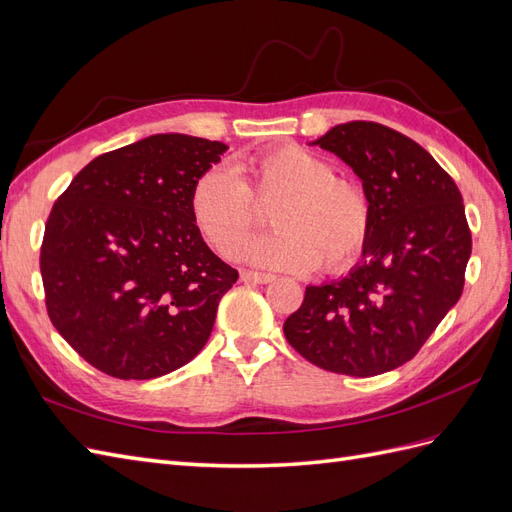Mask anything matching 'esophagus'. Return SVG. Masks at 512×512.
I'll list each match as a JSON object with an SVG mask.
<instances>
[{"label": "esophagus", "instance_id": "1", "mask_svg": "<svg viewBox=\"0 0 512 512\" xmlns=\"http://www.w3.org/2000/svg\"><path fill=\"white\" fill-rule=\"evenodd\" d=\"M240 279H242L244 283H259V285L272 283V281H274L272 274H266V272H251V270H242V272H240Z\"/></svg>", "mask_w": 512, "mask_h": 512}]
</instances>
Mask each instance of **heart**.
Instances as JSON below:
<instances>
[{"label": "heart", "instance_id": "1", "mask_svg": "<svg viewBox=\"0 0 512 512\" xmlns=\"http://www.w3.org/2000/svg\"><path fill=\"white\" fill-rule=\"evenodd\" d=\"M190 216L205 242L233 257L272 207L277 229L244 251L255 266L311 272L322 261L329 272L348 268L370 238L372 209L355 183L335 179L333 166L296 144L244 157L227 168H209L190 190Z\"/></svg>", "mask_w": 512, "mask_h": 512}]
</instances>
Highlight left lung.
Returning <instances> with one entry per match:
<instances>
[{"mask_svg":"<svg viewBox=\"0 0 512 512\" xmlns=\"http://www.w3.org/2000/svg\"><path fill=\"white\" fill-rule=\"evenodd\" d=\"M311 144L355 170L372 227L361 264L309 285L283 333L322 370L359 378L396 370L463 294L471 255L463 196L435 157L391 127L342 123Z\"/></svg>","mask_w":512,"mask_h":512,"instance_id":"left-lung-1","label":"left lung"}]
</instances>
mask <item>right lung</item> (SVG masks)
I'll list each match as a JSON object with an SVG mask.
<instances>
[{"mask_svg": "<svg viewBox=\"0 0 512 512\" xmlns=\"http://www.w3.org/2000/svg\"><path fill=\"white\" fill-rule=\"evenodd\" d=\"M229 147L155 134L95 157L47 218L41 274L51 324L103 374L149 381L192 361L238 270L209 251L190 190Z\"/></svg>", "mask_w": 512, "mask_h": 512, "instance_id": "add662e5", "label": "right lung"}]
</instances>
